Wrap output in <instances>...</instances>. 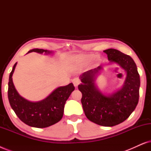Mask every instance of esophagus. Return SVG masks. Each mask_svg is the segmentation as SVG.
Listing matches in <instances>:
<instances>
[{"label": "esophagus", "instance_id": "obj_1", "mask_svg": "<svg viewBox=\"0 0 151 151\" xmlns=\"http://www.w3.org/2000/svg\"><path fill=\"white\" fill-rule=\"evenodd\" d=\"M72 82H73V85L75 86H78V84L80 83V80H79V78H74V79L72 80Z\"/></svg>", "mask_w": 151, "mask_h": 151}]
</instances>
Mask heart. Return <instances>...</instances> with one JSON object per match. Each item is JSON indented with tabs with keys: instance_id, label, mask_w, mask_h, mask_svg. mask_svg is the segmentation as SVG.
<instances>
[{
	"instance_id": "1",
	"label": "heart",
	"mask_w": 151,
	"mask_h": 151,
	"mask_svg": "<svg viewBox=\"0 0 151 151\" xmlns=\"http://www.w3.org/2000/svg\"><path fill=\"white\" fill-rule=\"evenodd\" d=\"M95 57H96V55L94 54H91V53H88V54H82L76 57L75 60H74V61H75V63L77 64V65H82L89 63L90 62H91L94 59Z\"/></svg>"
}]
</instances>
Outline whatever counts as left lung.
Wrapping results in <instances>:
<instances>
[{
	"label": "left lung",
	"mask_w": 151,
	"mask_h": 151,
	"mask_svg": "<svg viewBox=\"0 0 151 151\" xmlns=\"http://www.w3.org/2000/svg\"><path fill=\"white\" fill-rule=\"evenodd\" d=\"M111 63H116L126 70L127 76L123 87L110 96H104L95 86V76L102 69L98 67L80 76L81 102L84 114L90 121L103 126L113 127L125 121L137 106L139 96L140 79L133 58L117 49L104 51Z\"/></svg>",
	"instance_id": "left-lung-1"
}]
</instances>
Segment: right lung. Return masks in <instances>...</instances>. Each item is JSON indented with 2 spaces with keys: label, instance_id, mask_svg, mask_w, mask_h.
I'll use <instances>...</instances> for the list:
<instances>
[{
  "label": "right lung",
  "instance_id": "right-lung-1",
  "mask_svg": "<svg viewBox=\"0 0 151 151\" xmlns=\"http://www.w3.org/2000/svg\"><path fill=\"white\" fill-rule=\"evenodd\" d=\"M43 52L49 53L51 51L41 49H34L29 52ZM16 63L9 75L8 83V99L10 106L20 120L28 126L36 128H46L58 122L63 116L66 101L75 89L73 84L56 88L45 100L32 102L25 100L18 93L12 81V75Z\"/></svg>",
  "mask_w": 151,
  "mask_h": 151
}]
</instances>
